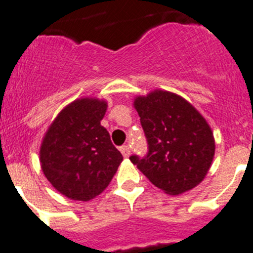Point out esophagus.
I'll use <instances>...</instances> for the list:
<instances>
[{
  "mask_svg": "<svg viewBox=\"0 0 253 253\" xmlns=\"http://www.w3.org/2000/svg\"><path fill=\"white\" fill-rule=\"evenodd\" d=\"M120 151L122 152V155H124V158H128L129 154H131V150H129V147L127 146V145H124V146L120 147Z\"/></svg>",
  "mask_w": 253,
  "mask_h": 253,
  "instance_id": "obj_1",
  "label": "esophagus"
}]
</instances>
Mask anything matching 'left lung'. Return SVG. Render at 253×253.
<instances>
[{
  "mask_svg": "<svg viewBox=\"0 0 253 253\" xmlns=\"http://www.w3.org/2000/svg\"><path fill=\"white\" fill-rule=\"evenodd\" d=\"M149 152L129 160L166 194L177 195L203 181L214 158L213 132L186 99L156 89L133 102Z\"/></svg>",
  "mask_w": 253,
  "mask_h": 253,
  "instance_id": "left-lung-1",
  "label": "left lung"
}]
</instances>
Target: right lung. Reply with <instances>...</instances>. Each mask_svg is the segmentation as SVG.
<instances>
[{
    "label": "right lung",
    "instance_id": "add662e5",
    "mask_svg": "<svg viewBox=\"0 0 253 253\" xmlns=\"http://www.w3.org/2000/svg\"><path fill=\"white\" fill-rule=\"evenodd\" d=\"M106 111L103 99H77L61 110L42 138V172L69 199L87 202L101 194L124 160L101 126Z\"/></svg>",
    "mask_w": 253,
    "mask_h": 253
}]
</instances>
